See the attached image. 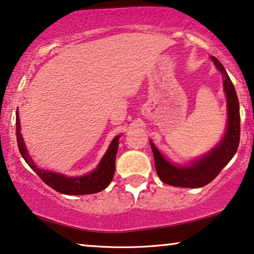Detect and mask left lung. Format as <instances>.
<instances>
[{"mask_svg": "<svg viewBox=\"0 0 254 254\" xmlns=\"http://www.w3.org/2000/svg\"><path fill=\"white\" fill-rule=\"evenodd\" d=\"M216 69L223 74V87L227 96L228 126L222 140L212 151L189 166H175L159 152L151 141L154 155L156 174L163 183L178 188H201L210 183L220 171L227 166L237 152L241 135V117H239V102L234 84L228 76L226 69L216 57H210Z\"/></svg>", "mask_w": 254, "mask_h": 254, "instance_id": "obj_1", "label": "left lung"}]
</instances>
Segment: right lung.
Masks as SVG:
<instances>
[{
	"label": "right lung",
	"mask_w": 254,
	"mask_h": 254,
	"mask_svg": "<svg viewBox=\"0 0 254 254\" xmlns=\"http://www.w3.org/2000/svg\"><path fill=\"white\" fill-rule=\"evenodd\" d=\"M16 135L17 144L21 156L28 166L33 169L42 182H45L48 187L54 189L55 191L63 194H92L96 192L102 191L106 189L112 182L114 174H115V159L116 153L119 149V139L121 135H116L110 142L109 148L107 149L106 154L103 155L99 166L96 167L94 171H92L85 176L78 177H66L64 175L52 173L44 169H40L35 166L33 160L30 158L27 149L25 147L24 139L20 133V124H19V114L18 110L16 112Z\"/></svg>",
	"instance_id": "1"
}]
</instances>
